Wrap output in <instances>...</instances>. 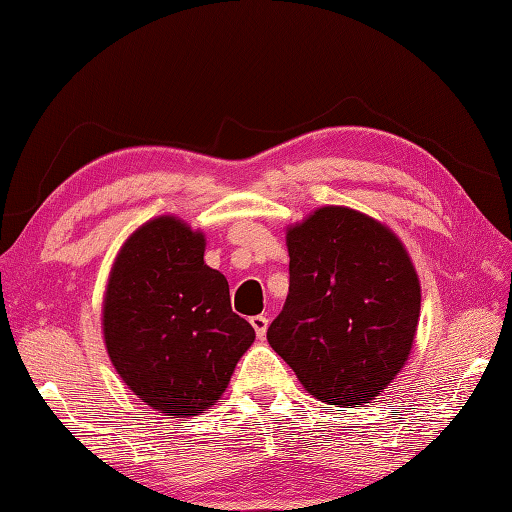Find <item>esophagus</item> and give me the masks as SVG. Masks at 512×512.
Masks as SVG:
<instances>
[{
	"instance_id": "1",
	"label": "esophagus",
	"mask_w": 512,
	"mask_h": 512,
	"mask_svg": "<svg viewBox=\"0 0 512 512\" xmlns=\"http://www.w3.org/2000/svg\"><path fill=\"white\" fill-rule=\"evenodd\" d=\"M250 325H253V328H255L257 339H264L266 330H268V319L264 317V314H257V317L250 319Z\"/></svg>"
}]
</instances>
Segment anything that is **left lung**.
Segmentation results:
<instances>
[{"label":"left lung","instance_id":"obj_1","mask_svg":"<svg viewBox=\"0 0 512 512\" xmlns=\"http://www.w3.org/2000/svg\"><path fill=\"white\" fill-rule=\"evenodd\" d=\"M290 290L268 343L310 396L354 407L409 358L420 281L400 239L374 217L323 206L288 228Z\"/></svg>","mask_w":512,"mask_h":512}]
</instances>
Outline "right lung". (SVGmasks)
<instances>
[{"label": "right lung", "mask_w": 512, "mask_h": 512, "mask_svg": "<svg viewBox=\"0 0 512 512\" xmlns=\"http://www.w3.org/2000/svg\"><path fill=\"white\" fill-rule=\"evenodd\" d=\"M206 239L173 215L138 228L107 279L103 334L118 376L151 409L198 416L220 400L255 330L228 281L204 264Z\"/></svg>", "instance_id": "add662e5"}]
</instances>
